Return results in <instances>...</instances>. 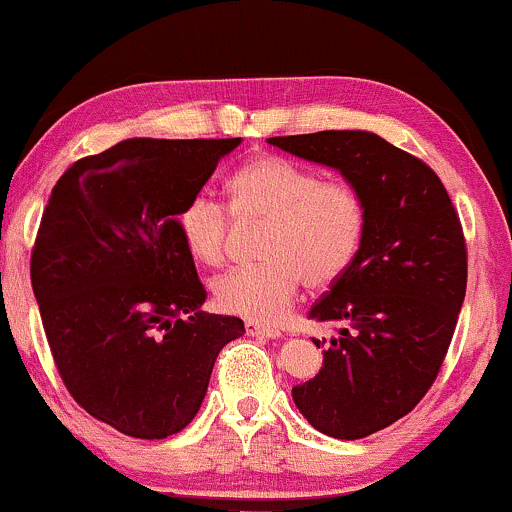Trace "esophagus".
Listing matches in <instances>:
<instances>
[{
    "mask_svg": "<svg viewBox=\"0 0 512 512\" xmlns=\"http://www.w3.org/2000/svg\"><path fill=\"white\" fill-rule=\"evenodd\" d=\"M245 333L250 335V338H282V330L269 328V325H262V323H255V320H247Z\"/></svg>",
    "mask_w": 512,
    "mask_h": 512,
    "instance_id": "34e87169",
    "label": "esophagus"
}]
</instances>
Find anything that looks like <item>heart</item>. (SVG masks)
<instances>
[{
    "label": "heart",
    "instance_id": "heart-1",
    "mask_svg": "<svg viewBox=\"0 0 512 512\" xmlns=\"http://www.w3.org/2000/svg\"><path fill=\"white\" fill-rule=\"evenodd\" d=\"M230 209L199 192L177 213L189 255L221 267L228 257L233 216L265 221L260 265L240 267L213 284L221 311L255 323H274L291 308L301 284L325 289L345 277L367 233V204L355 184L323 179L279 155L247 160L228 179Z\"/></svg>",
    "mask_w": 512,
    "mask_h": 512
}]
</instances>
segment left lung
I'll use <instances>...</instances> for the list:
<instances>
[{
    "instance_id": "1",
    "label": "left lung",
    "mask_w": 512,
    "mask_h": 512,
    "mask_svg": "<svg viewBox=\"0 0 512 512\" xmlns=\"http://www.w3.org/2000/svg\"><path fill=\"white\" fill-rule=\"evenodd\" d=\"M267 143L340 170L367 204L357 260L308 311L342 328L323 352V369L291 391L313 428L359 440L411 413L440 374L466 294L462 221L440 177L374 133L318 131Z\"/></svg>"
}]
</instances>
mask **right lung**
<instances>
[{
	"instance_id": "right-lung-1",
	"label": "right lung",
	"mask_w": 512,
	"mask_h": 512,
	"mask_svg": "<svg viewBox=\"0 0 512 512\" xmlns=\"http://www.w3.org/2000/svg\"><path fill=\"white\" fill-rule=\"evenodd\" d=\"M240 138H131L67 167L43 209L31 284L65 389L123 435L162 440L199 413L243 320L206 289L177 228ZM190 318L184 319L183 313Z\"/></svg>"
}]
</instances>
